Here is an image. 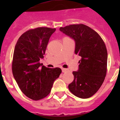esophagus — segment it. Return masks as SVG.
<instances>
[{
    "mask_svg": "<svg viewBox=\"0 0 120 120\" xmlns=\"http://www.w3.org/2000/svg\"><path fill=\"white\" fill-rule=\"evenodd\" d=\"M68 71V70L67 69H66V68H62V72H67Z\"/></svg>",
    "mask_w": 120,
    "mask_h": 120,
    "instance_id": "1",
    "label": "esophagus"
}]
</instances>
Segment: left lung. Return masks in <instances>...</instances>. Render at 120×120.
<instances>
[{
  "instance_id": "1",
  "label": "left lung",
  "mask_w": 120,
  "mask_h": 120,
  "mask_svg": "<svg viewBox=\"0 0 120 120\" xmlns=\"http://www.w3.org/2000/svg\"><path fill=\"white\" fill-rule=\"evenodd\" d=\"M60 31L74 39L75 53L81 57L78 71H73L74 80L68 89L82 99L92 96L100 88L107 73V51L100 36L84 24L60 27Z\"/></svg>"
}]
</instances>
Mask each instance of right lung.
I'll return each instance as SVG.
<instances>
[{"label":"right lung","instance_id":"1","mask_svg":"<svg viewBox=\"0 0 120 120\" xmlns=\"http://www.w3.org/2000/svg\"><path fill=\"white\" fill-rule=\"evenodd\" d=\"M55 31V28L48 27L31 29L21 35L15 46L12 61L13 76L23 94L32 100L46 97L61 73L60 68L42 66L39 62Z\"/></svg>","mask_w":120,"mask_h":120}]
</instances>
